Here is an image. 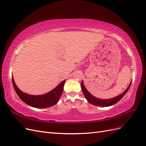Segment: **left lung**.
I'll return each instance as SVG.
<instances>
[{
	"label": "left lung",
	"instance_id": "obj_1",
	"mask_svg": "<svg viewBox=\"0 0 146 146\" xmlns=\"http://www.w3.org/2000/svg\"><path fill=\"white\" fill-rule=\"evenodd\" d=\"M131 84V82L129 84L128 88L125 90V91L123 92V93L115 97V98H112V99H101L97 98L96 97L92 96L90 92H88V91L86 90V88L85 87V85H84L83 84V81H82L81 83V88H82L83 93L84 96H85V98L90 104L96 106H99V107H110V106L113 105L114 104H116V103H117L118 102L125 96V94L127 93V92L130 88Z\"/></svg>",
	"mask_w": 146,
	"mask_h": 146
}]
</instances>
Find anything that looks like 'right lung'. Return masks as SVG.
<instances>
[{"label": "right lung", "mask_w": 146, "mask_h": 146, "mask_svg": "<svg viewBox=\"0 0 146 146\" xmlns=\"http://www.w3.org/2000/svg\"><path fill=\"white\" fill-rule=\"evenodd\" d=\"M65 82L66 81L64 80L61 82L54 90L46 94L33 96L24 93L23 91H21L16 85L14 79L12 76L13 87H14L15 90L19 98L27 105L37 108L50 107L58 102L61 94H62Z\"/></svg>", "instance_id": "1"}]
</instances>
